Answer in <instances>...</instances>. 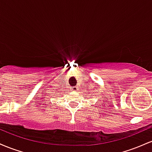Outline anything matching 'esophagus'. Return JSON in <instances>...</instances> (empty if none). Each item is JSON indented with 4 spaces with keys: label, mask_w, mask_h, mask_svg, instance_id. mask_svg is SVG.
I'll return each mask as SVG.
<instances>
[{
    "label": "esophagus",
    "mask_w": 152,
    "mask_h": 152,
    "mask_svg": "<svg viewBox=\"0 0 152 152\" xmlns=\"http://www.w3.org/2000/svg\"><path fill=\"white\" fill-rule=\"evenodd\" d=\"M74 91H78V87H77V86L74 87Z\"/></svg>",
    "instance_id": "esophagus-1"
}]
</instances>
